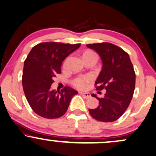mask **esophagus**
I'll return each mask as SVG.
<instances>
[{
	"label": "esophagus",
	"mask_w": 156,
	"mask_h": 156,
	"mask_svg": "<svg viewBox=\"0 0 156 156\" xmlns=\"http://www.w3.org/2000/svg\"><path fill=\"white\" fill-rule=\"evenodd\" d=\"M79 94H80L81 96H83V97L86 98H89L90 97V93H88V92H86V93L79 92Z\"/></svg>",
	"instance_id": "esophagus-1"
}]
</instances>
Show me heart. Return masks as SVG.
<instances>
[{
	"instance_id": "b5f03b06",
	"label": "heart",
	"mask_w": 156,
	"mask_h": 156,
	"mask_svg": "<svg viewBox=\"0 0 156 156\" xmlns=\"http://www.w3.org/2000/svg\"><path fill=\"white\" fill-rule=\"evenodd\" d=\"M89 57H94L97 58V55L92 51H86L83 55V58H89ZM92 80L91 76H78L74 78L73 80V85L79 89H85L88 86V84Z\"/></svg>"
}]
</instances>
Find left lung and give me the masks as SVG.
Returning a JSON list of instances; mask_svg holds the SVG:
<instances>
[{"instance_id": "1", "label": "left lung", "mask_w": 156, "mask_h": 156, "mask_svg": "<svg viewBox=\"0 0 156 156\" xmlns=\"http://www.w3.org/2000/svg\"><path fill=\"white\" fill-rule=\"evenodd\" d=\"M86 46L97 52L103 62L101 71L95 82L96 90L106 89L103 98L91 94L99 101V105L88 111L98 121H116L125 113L133 98L135 88L133 63L125 50L112 43H96Z\"/></svg>"}]
</instances>
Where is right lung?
<instances>
[{
  "label": "right lung",
  "mask_w": 156,
  "mask_h": 156,
  "mask_svg": "<svg viewBox=\"0 0 156 156\" xmlns=\"http://www.w3.org/2000/svg\"><path fill=\"white\" fill-rule=\"evenodd\" d=\"M80 44H64L47 42L31 49L24 61L22 85L26 98L31 108L40 117L56 119L68 110L73 96L78 94L66 86L60 91L50 89L57 74L61 73L62 61Z\"/></svg>",
  "instance_id": "obj_1"
}]
</instances>
